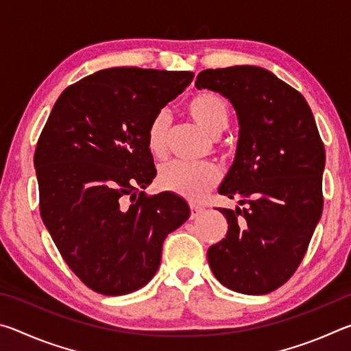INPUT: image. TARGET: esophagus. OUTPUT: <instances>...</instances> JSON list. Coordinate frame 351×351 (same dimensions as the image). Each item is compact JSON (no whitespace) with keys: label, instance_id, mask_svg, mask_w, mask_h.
<instances>
[{"label":"esophagus","instance_id":"34e87169","mask_svg":"<svg viewBox=\"0 0 351 351\" xmlns=\"http://www.w3.org/2000/svg\"><path fill=\"white\" fill-rule=\"evenodd\" d=\"M203 212H204V207H203V206H198V204H190V218H192V219L198 218Z\"/></svg>","mask_w":351,"mask_h":351}]
</instances>
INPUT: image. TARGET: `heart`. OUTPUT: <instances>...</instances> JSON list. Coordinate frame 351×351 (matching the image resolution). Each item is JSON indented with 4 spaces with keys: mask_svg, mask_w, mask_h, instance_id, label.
<instances>
[{
    "mask_svg": "<svg viewBox=\"0 0 351 351\" xmlns=\"http://www.w3.org/2000/svg\"><path fill=\"white\" fill-rule=\"evenodd\" d=\"M189 116L212 136L221 134L229 125V106L226 100L212 91H201L187 102ZM170 119L167 112L159 111L153 116L147 128V148L154 158H164L169 148ZM218 150L229 154L228 144H219ZM221 180V170L213 162L187 164L171 161L159 169L158 184L190 201L203 199Z\"/></svg>",
    "mask_w": 351,
    "mask_h": 351,
    "instance_id": "obj_1",
    "label": "heart"
}]
</instances>
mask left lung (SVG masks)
Returning <instances> with one entry per match:
<instances>
[{
    "instance_id": "left-lung-1",
    "label": "left lung",
    "mask_w": 351,
    "mask_h": 351,
    "mask_svg": "<svg viewBox=\"0 0 351 351\" xmlns=\"http://www.w3.org/2000/svg\"><path fill=\"white\" fill-rule=\"evenodd\" d=\"M195 86L234 105L239 147L218 192L247 204L218 209L229 228L209 266L229 289L268 294L299 268L322 215L324 142L305 97L263 68L204 69Z\"/></svg>"
}]
</instances>
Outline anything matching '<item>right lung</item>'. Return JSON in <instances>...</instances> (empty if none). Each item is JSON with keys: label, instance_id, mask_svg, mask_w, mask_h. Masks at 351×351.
Returning <instances> with one entry per match:
<instances>
[{"label": "right lung", "instance_id": "right-lung-1", "mask_svg": "<svg viewBox=\"0 0 351 351\" xmlns=\"http://www.w3.org/2000/svg\"><path fill=\"white\" fill-rule=\"evenodd\" d=\"M189 71L110 68L57 99L34 154L40 213L69 269L104 295L152 280L162 243L190 209L173 193L148 197L156 176L147 128L193 80Z\"/></svg>", "mask_w": 351, "mask_h": 351}]
</instances>
